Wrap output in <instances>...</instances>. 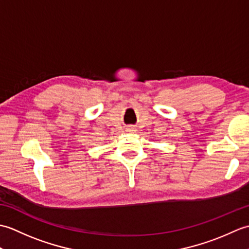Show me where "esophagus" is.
Masks as SVG:
<instances>
[{
	"label": "esophagus",
	"instance_id": "obj_1",
	"mask_svg": "<svg viewBox=\"0 0 249 249\" xmlns=\"http://www.w3.org/2000/svg\"><path fill=\"white\" fill-rule=\"evenodd\" d=\"M128 131V133H131V131H135V127H133V126H129V127H127V129H126Z\"/></svg>",
	"mask_w": 249,
	"mask_h": 249
}]
</instances>
